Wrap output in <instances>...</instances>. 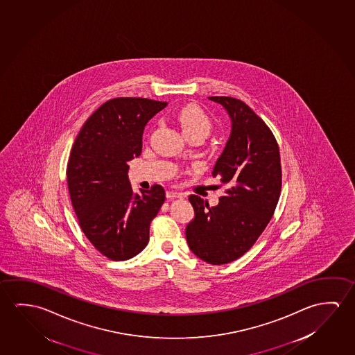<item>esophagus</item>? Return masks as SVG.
I'll return each mask as SVG.
<instances>
[{"label": "esophagus", "instance_id": "esophagus-1", "mask_svg": "<svg viewBox=\"0 0 355 355\" xmlns=\"http://www.w3.org/2000/svg\"><path fill=\"white\" fill-rule=\"evenodd\" d=\"M166 197L167 199H175V198H183V193H180V191H168L166 193Z\"/></svg>", "mask_w": 355, "mask_h": 355}]
</instances>
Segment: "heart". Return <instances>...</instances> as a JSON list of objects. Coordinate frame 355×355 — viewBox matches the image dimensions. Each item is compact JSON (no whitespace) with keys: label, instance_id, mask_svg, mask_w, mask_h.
I'll return each instance as SVG.
<instances>
[{"label":"heart","instance_id":"obj_1","mask_svg":"<svg viewBox=\"0 0 355 355\" xmlns=\"http://www.w3.org/2000/svg\"><path fill=\"white\" fill-rule=\"evenodd\" d=\"M178 121L184 134L202 132L207 137L211 130V121L209 116L196 107H187L180 110Z\"/></svg>","mask_w":355,"mask_h":355}]
</instances>
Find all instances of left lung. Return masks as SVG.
<instances>
[{
	"mask_svg": "<svg viewBox=\"0 0 355 355\" xmlns=\"http://www.w3.org/2000/svg\"><path fill=\"white\" fill-rule=\"evenodd\" d=\"M224 107L231 132L211 175L227 184L216 207L191 196L194 218L186 227L191 251L214 266L234 262L254 245L278 204L282 167L277 140L240 99L209 97Z\"/></svg>",
	"mask_w": 355,
	"mask_h": 355,
	"instance_id": "8db88e82",
	"label": "left lung"
}]
</instances>
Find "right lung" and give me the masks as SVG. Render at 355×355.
Segmentation results:
<instances>
[{"label":"right lung","instance_id":"add662e5","mask_svg":"<svg viewBox=\"0 0 355 355\" xmlns=\"http://www.w3.org/2000/svg\"><path fill=\"white\" fill-rule=\"evenodd\" d=\"M167 102L110 99L83 124L67 164V186L83 234L112 261H126L148 245L150 224L166 196L158 184L135 194L128 162L139 157L148 120Z\"/></svg>","mask_w":355,"mask_h":355}]
</instances>
